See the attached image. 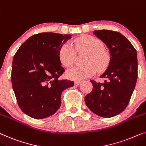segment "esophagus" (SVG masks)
<instances>
[{"label":"esophagus","instance_id":"esophagus-1","mask_svg":"<svg viewBox=\"0 0 146 146\" xmlns=\"http://www.w3.org/2000/svg\"><path fill=\"white\" fill-rule=\"evenodd\" d=\"M81 82V81H75V84L76 85H80Z\"/></svg>","mask_w":146,"mask_h":146}]
</instances>
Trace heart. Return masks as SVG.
Here are the masks:
<instances>
[{
  "label": "heart",
  "mask_w": 146,
  "mask_h": 146,
  "mask_svg": "<svg viewBox=\"0 0 146 146\" xmlns=\"http://www.w3.org/2000/svg\"><path fill=\"white\" fill-rule=\"evenodd\" d=\"M74 44L78 51H86L87 55L85 58L83 66H77L67 71V76L73 80L81 79L92 76L96 71L103 70L109 61L108 53L103 49V44L100 40L92 36L86 35L75 40ZM59 60L66 67H70L75 62V51L69 44H65L60 48ZM96 67V68L95 67Z\"/></svg>",
  "instance_id": "heart-1"
}]
</instances>
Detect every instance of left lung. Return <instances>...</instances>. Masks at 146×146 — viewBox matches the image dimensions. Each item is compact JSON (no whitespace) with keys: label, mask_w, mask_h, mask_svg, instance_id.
<instances>
[{"label":"left lung","mask_w":146,"mask_h":146,"mask_svg":"<svg viewBox=\"0 0 146 146\" xmlns=\"http://www.w3.org/2000/svg\"><path fill=\"white\" fill-rule=\"evenodd\" d=\"M93 35L108 48V67L100 77L103 83L91 80L93 90L85 97L89 110L103 117H111L121 113L129 104L137 78L136 50L120 33L109 30L93 31Z\"/></svg>","instance_id":"left-lung-1"}]
</instances>
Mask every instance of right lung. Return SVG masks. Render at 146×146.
I'll return each instance as SVG.
<instances>
[{
  "label": "right lung",
  "mask_w": 146,
  "mask_h": 146,
  "mask_svg": "<svg viewBox=\"0 0 146 146\" xmlns=\"http://www.w3.org/2000/svg\"><path fill=\"white\" fill-rule=\"evenodd\" d=\"M72 35L42 33L21 44L13 57L11 81L21 110L35 119L53 115L61 104V93L74 85L59 80L65 72L59 60L61 46Z\"/></svg>",
  "instance_id": "add662e5"
}]
</instances>
